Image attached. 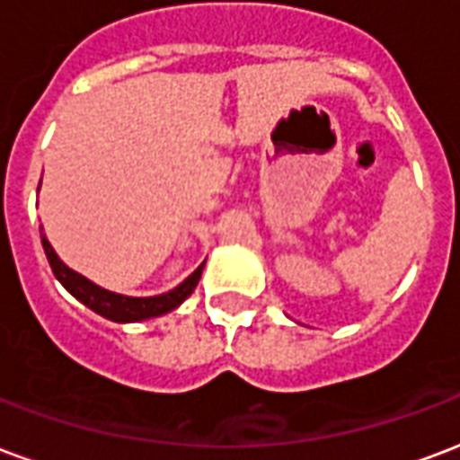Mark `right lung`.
Masks as SVG:
<instances>
[{
    "mask_svg": "<svg viewBox=\"0 0 460 460\" xmlns=\"http://www.w3.org/2000/svg\"><path fill=\"white\" fill-rule=\"evenodd\" d=\"M40 243H43V251H46V258H49L50 270H53V275L60 280V285H63L73 297H77L83 305H87L92 312L107 316L111 322H141V319L161 316L165 314V312H170V309H175L187 295H192L204 268L202 263L195 273L182 282V285H178L175 290L165 292V295H158V297H126V295H117V292L104 290V288L94 285V282H90L80 273L70 270V268L56 256V251H53V246H50L46 236H40Z\"/></svg>",
    "mask_w": 460,
    "mask_h": 460,
    "instance_id": "1",
    "label": "right lung"
}]
</instances>
